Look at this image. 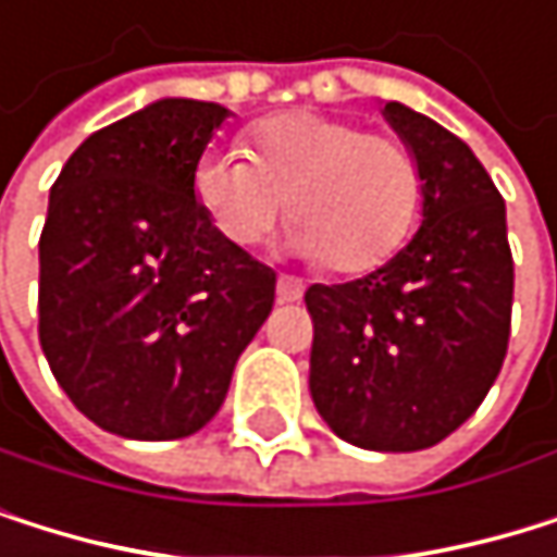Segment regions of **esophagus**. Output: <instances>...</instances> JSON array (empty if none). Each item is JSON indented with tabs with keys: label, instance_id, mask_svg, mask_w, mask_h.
<instances>
[{
	"label": "esophagus",
	"instance_id": "1",
	"mask_svg": "<svg viewBox=\"0 0 557 557\" xmlns=\"http://www.w3.org/2000/svg\"><path fill=\"white\" fill-rule=\"evenodd\" d=\"M301 295H305L301 278H292V275H282L278 278V301H298Z\"/></svg>",
	"mask_w": 557,
	"mask_h": 557
}]
</instances>
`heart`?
<instances>
[{
    "label": "heart",
    "mask_w": 557,
    "mask_h": 557,
    "mask_svg": "<svg viewBox=\"0 0 557 557\" xmlns=\"http://www.w3.org/2000/svg\"><path fill=\"white\" fill-rule=\"evenodd\" d=\"M248 156L206 152L191 191L209 222L242 248L269 238L288 219L292 248L335 272H369L405 242L422 199L411 149L388 135L319 115L285 112L245 135Z\"/></svg>",
    "instance_id": "heart-1"
}]
</instances>
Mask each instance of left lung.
<instances>
[{"label": "left lung", "instance_id": "1", "mask_svg": "<svg viewBox=\"0 0 557 557\" xmlns=\"http://www.w3.org/2000/svg\"><path fill=\"white\" fill-rule=\"evenodd\" d=\"M385 119L422 175V225L366 278L312 285L309 388L329 429L419 451L468 422L508 351L515 265L505 202L458 135L401 102Z\"/></svg>", "mask_w": 557, "mask_h": 557}]
</instances>
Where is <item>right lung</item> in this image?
Listing matches in <instances>:
<instances>
[{
  "label": "right lung",
  "instance_id": "1",
  "mask_svg": "<svg viewBox=\"0 0 557 557\" xmlns=\"http://www.w3.org/2000/svg\"><path fill=\"white\" fill-rule=\"evenodd\" d=\"M225 106L159 99L82 143L39 238V342L72 405L135 442L196 435L275 301L202 212L191 169Z\"/></svg>",
  "mask_w": 557,
  "mask_h": 557
}]
</instances>
